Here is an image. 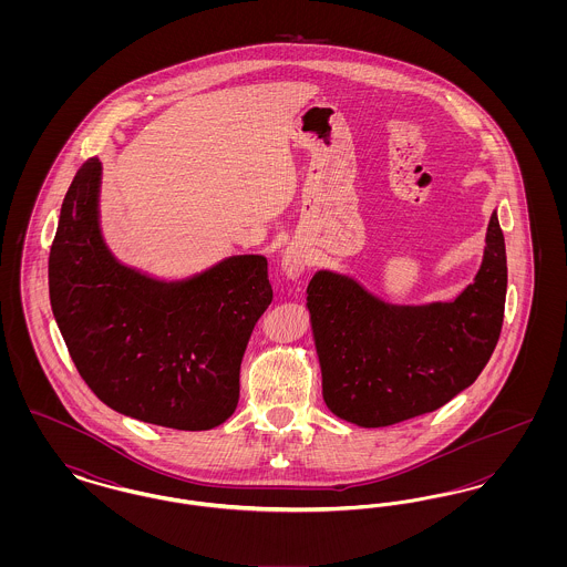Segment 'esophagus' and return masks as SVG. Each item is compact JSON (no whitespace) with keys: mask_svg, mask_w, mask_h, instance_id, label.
<instances>
[{"mask_svg":"<svg viewBox=\"0 0 567 567\" xmlns=\"http://www.w3.org/2000/svg\"><path fill=\"white\" fill-rule=\"evenodd\" d=\"M282 270L289 278H297L303 271V255L296 248H287L282 255Z\"/></svg>","mask_w":567,"mask_h":567,"instance_id":"34e87169","label":"esophagus"}]
</instances>
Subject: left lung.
Wrapping results in <instances>:
<instances>
[{"instance_id":"left-lung-1","label":"left lung","mask_w":567,"mask_h":567,"mask_svg":"<svg viewBox=\"0 0 567 567\" xmlns=\"http://www.w3.org/2000/svg\"><path fill=\"white\" fill-rule=\"evenodd\" d=\"M506 287V244L495 213L483 266L455 301L393 306L349 276L315 274L308 310L324 404L359 427H386L451 402L495 351Z\"/></svg>"}]
</instances>
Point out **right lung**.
<instances>
[{"label": "right lung", "instance_id": "obj_1", "mask_svg": "<svg viewBox=\"0 0 567 567\" xmlns=\"http://www.w3.org/2000/svg\"><path fill=\"white\" fill-rule=\"evenodd\" d=\"M102 163H82L49 257L54 321L89 389L137 421L204 432L240 398L250 333L271 303L268 259L238 255L190 280L121 266L97 223Z\"/></svg>", "mask_w": 567, "mask_h": 567}]
</instances>
